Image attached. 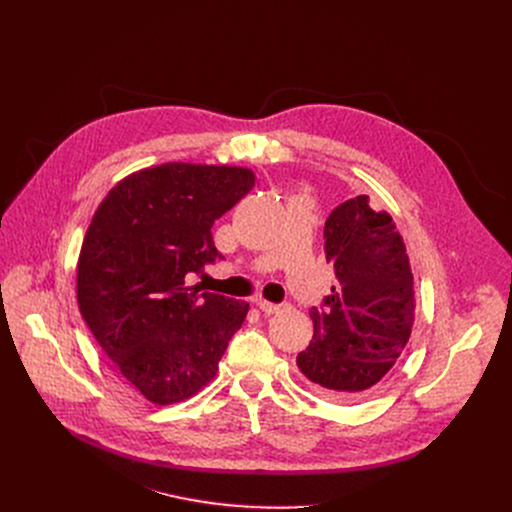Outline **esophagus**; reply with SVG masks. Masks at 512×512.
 <instances>
[{"label": "esophagus", "mask_w": 512, "mask_h": 512, "mask_svg": "<svg viewBox=\"0 0 512 512\" xmlns=\"http://www.w3.org/2000/svg\"><path fill=\"white\" fill-rule=\"evenodd\" d=\"M257 307H259L265 315H272V313L282 311V305H278V303H270V301H265V299H259V301H257Z\"/></svg>", "instance_id": "obj_1"}]
</instances>
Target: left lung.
<instances>
[{
	"instance_id": "left-lung-1",
	"label": "left lung",
	"mask_w": 512,
	"mask_h": 512,
	"mask_svg": "<svg viewBox=\"0 0 512 512\" xmlns=\"http://www.w3.org/2000/svg\"><path fill=\"white\" fill-rule=\"evenodd\" d=\"M324 253L336 286L311 307L313 340L297 357L305 378L334 400L378 384L405 351L415 317V290L405 242L369 197L340 203L326 220Z\"/></svg>"
}]
</instances>
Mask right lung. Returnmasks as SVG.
Listing matches in <instances>:
<instances>
[{
	"mask_svg": "<svg viewBox=\"0 0 512 512\" xmlns=\"http://www.w3.org/2000/svg\"><path fill=\"white\" fill-rule=\"evenodd\" d=\"M255 184L247 168L161 164L118 182L97 207L76 272L78 309L103 353L155 405L197 394L249 303L188 286L222 259L213 222Z\"/></svg>",
	"mask_w": 512,
	"mask_h": 512,
	"instance_id": "1",
	"label": "right lung"
}]
</instances>
